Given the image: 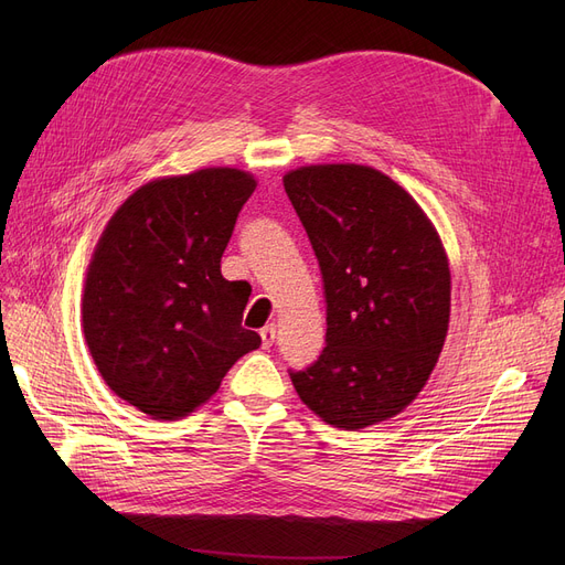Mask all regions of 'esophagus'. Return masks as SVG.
Masks as SVG:
<instances>
[{
    "label": "esophagus",
    "instance_id": "esophagus-1",
    "mask_svg": "<svg viewBox=\"0 0 565 565\" xmlns=\"http://www.w3.org/2000/svg\"><path fill=\"white\" fill-rule=\"evenodd\" d=\"M275 339H277V324H275V322L265 324V328L260 330V341H263V348H265V350L270 348V345L275 343Z\"/></svg>",
    "mask_w": 565,
    "mask_h": 565
}]
</instances>
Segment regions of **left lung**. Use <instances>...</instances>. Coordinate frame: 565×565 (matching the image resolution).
Returning a JSON list of instances; mask_svg holds the SVG:
<instances>
[{"label":"left lung","instance_id":"8db88e82","mask_svg":"<svg viewBox=\"0 0 565 565\" xmlns=\"http://www.w3.org/2000/svg\"><path fill=\"white\" fill-rule=\"evenodd\" d=\"M284 190L320 265L328 334L320 358L290 371L322 422L360 430L403 412L430 377L451 313L441 241L398 183L373 167L311 164Z\"/></svg>","mask_w":565,"mask_h":565}]
</instances>
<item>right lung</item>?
Wrapping results in <instances>:
<instances>
[{"mask_svg":"<svg viewBox=\"0 0 565 565\" xmlns=\"http://www.w3.org/2000/svg\"><path fill=\"white\" fill-rule=\"evenodd\" d=\"M254 175L211 167L158 178L107 222L88 263L82 328L107 387L153 419H181L260 345L249 290L220 263Z\"/></svg>","mask_w":565,"mask_h":565,"instance_id":"right-lung-1","label":"right lung"}]
</instances>
